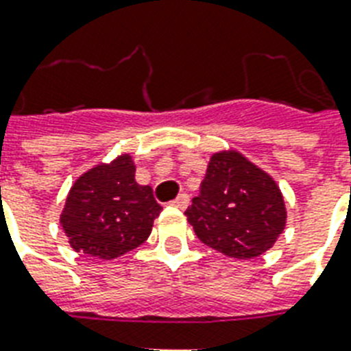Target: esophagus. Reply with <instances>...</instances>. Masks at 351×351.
Here are the masks:
<instances>
[{
    "instance_id": "esophagus-1",
    "label": "esophagus",
    "mask_w": 351,
    "mask_h": 351,
    "mask_svg": "<svg viewBox=\"0 0 351 351\" xmlns=\"http://www.w3.org/2000/svg\"><path fill=\"white\" fill-rule=\"evenodd\" d=\"M187 204H189V197H187L186 193H182V195H178V197L171 202V206H175V208L178 209H186Z\"/></svg>"
}]
</instances>
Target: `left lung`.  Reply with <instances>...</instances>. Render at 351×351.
<instances>
[{
	"mask_svg": "<svg viewBox=\"0 0 351 351\" xmlns=\"http://www.w3.org/2000/svg\"><path fill=\"white\" fill-rule=\"evenodd\" d=\"M186 215L204 244L237 261L271 250L288 220L277 180L237 149L211 154Z\"/></svg>",
	"mask_w": 351,
	"mask_h": 351,
	"instance_id": "left-lung-1",
	"label": "left lung"
}]
</instances>
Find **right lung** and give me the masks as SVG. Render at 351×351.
Masks as SVG:
<instances>
[{
	"label": "right lung",
	"instance_id": "obj_1",
	"mask_svg": "<svg viewBox=\"0 0 351 351\" xmlns=\"http://www.w3.org/2000/svg\"><path fill=\"white\" fill-rule=\"evenodd\" d=\"M134 173L132 154L123 153L87 169L71 186L60 226L76 253L112 261L149 239L162 206Z\"/></svg>",
	"mask_w": 351,
	"mask_h": 351
}]
</instances>
